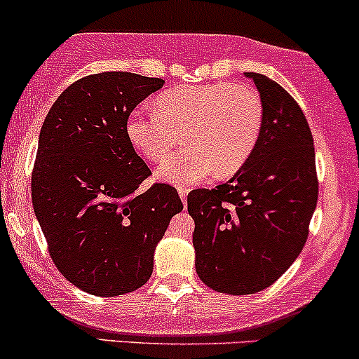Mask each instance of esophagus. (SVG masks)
<instances>
[{
	"mask_svg": "<svg viewBox=\"0 0 359 359\" xmlns=\"http://www.w3.org/2000/svg\"><path fill=\"white\" fill-rule=\"evenodd\" d=\"M187 194H189V189L179 187V196H180V201H182L184 206H186V203H187Z\"/></svg>",
	"mask_w": 359,
	"mask_h": 359,
	"instance_id": "esophagus-1",
	"label": "esophagus"
}]
</instances>
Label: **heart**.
<instances>
[{"mask_svg": "<svg viewBox=\"0 0 359 359\" xmlns=\"http://www.w3.org/2000/svg\"><path fill=\"white\" fill-rule=\"evenodd\" d=\"M264 107L257 90L249 85H192L160 93L155 110L135 109L126 121V135L137 153L161 161L179 143L175 153L156 170V177L175 186H194L210 177L238 172L259 143Z\"/></svg>", "mask_w": 359, "mask_h": 359, "instance_id": "1", "label": "heart"}]
</instances>
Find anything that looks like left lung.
<instances>
[{
	"label": "left lung",
	"mask_w": 359,
	"mask_h": 359,
	"mask_svg": "<svg viewBox=\"0 0 359 359\" xmlns=\"http://www.w3.org/2000/svg\"><path fill=\"white\" fill-rule=\"evenodd\" d=\"M264 126L250 160L216 189L187 196L196 271L219 293L252 294L278 281L300 255L317 206L312 131L293 97L261 73Z\"/></svg>",
	"instance_id": "left-lung-1"
}]
</instances>
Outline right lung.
<instances>
[{"instance_id":"obj_1","label":"right lung","mask_w":359,"mask_h":359,"mask_svg":"<svg viewBox=\"0 0 359 359\" xmlns=\"http://www.w3.org/2000/svg\"><path fill=\"white\" fill-rule=\"evenodd\" d=\"M161 78L126 71L69 85L47 114L32 172V204L59 273L97 297L131 293L153 273V254L182 201L151 175L126 135Z\"/></svg>"}]
</instances>
